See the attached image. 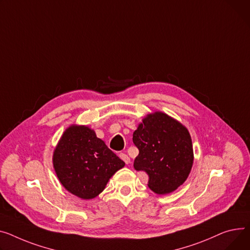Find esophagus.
Segmentation results:
<instances>
[{
	"mask_svg": "<svg viewBox=\"0 0 250 250\" xmlns=\"http://www.w3.org/2000/svg\"><path fill=\"white\" fill-rule=\"evenodd\" d=\"M120 158H121L125 164H129V163H130V159H129L128 156L125 155V153H121V154H120Z\"/></svg>",
	"mask_w": 250,
	"mask_h": 250,
	"instance_id": "34e87169",
	"label": "esophagus"
}]
</instances>
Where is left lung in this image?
<instances>
[{
    "mask_svg": "<svg viewBox=\"0 0 250 250\" xmlns=\"http://www.w3.org/2000/svg\"><path fill=\"white\" fill-rule=\"evenodd\" d=\"M139 148L134 168L148 176L147 186L157 194L175 191L192 169L194 154L188 129L161 111L147 114L132 135Z\"/></svg>",
    "mask_w": 250,
    "mask_h": 250,
    "instance_id": "1",
    "label": "left lung"
}]
</instances>
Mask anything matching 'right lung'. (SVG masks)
Returning a JSON list of instances; mask_svg holds the SVG:
<instances>
[{
    "label": "right lung",
    "instance_id": "right-lung-1",
    "mask_svg": "<svg viewBox=\"0 0 250 250\" xmlns=\"http://www.w3.org/2000/svg\"><path fill=\"white\" fill-rule=\"evenodd\" d=\"M53 167L63 187L81 199L101 194L125 162L86 125H72L63 132L53 153Z\"/></svg>",
    "mask_w": 250,
    "mask_h": 250
}]
</instances>
